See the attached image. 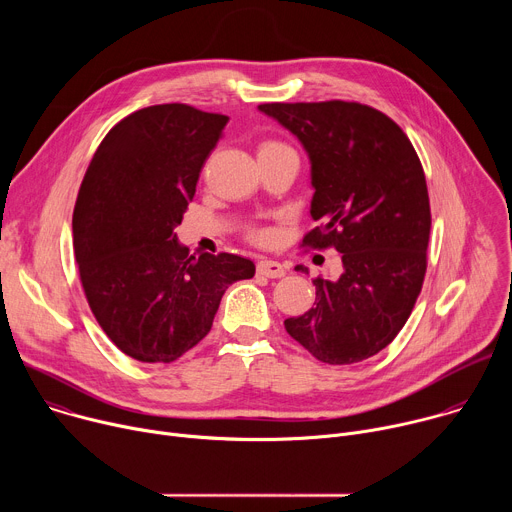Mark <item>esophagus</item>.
Wrapping results in <instances>:
<instances>
[{
  "mask_svg": "<svg viewBox=\"0 0 512 512\" xmlns=\"http://www.w3.org/2000/svg\"><path fill=\"white\" fill-rule=\"evenodd\" d=\"M257 273L263 275V277H271V279H277V277H283L285 275V269L281 263L277 261H271V259H263L257 263Z\"/></svg>",
  "mask_w": 512,
  "mask_h": 512,
  "instance_id": "1",
  "label": "esophagus"
}]
</instances>
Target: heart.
<instances>
[{"mask_svg": "<svg viewBox=\"0 0 512 512\" xmlns=\"http://www.w3.org/2000/svg\"><path fill=\"white\" fill-rule=\"evenodd\" d=\"M285 150H291V148H289V145H285L283 141H279V139H261L259 145H257V156L265 158V156H271V154H277V152H285ZM247 239L251 243L261 245V243L269 241V233L265 229H261V227H251L247 231Z\"/></svg>", "mask_w": 512, "mask_h": 512, "instance_id": "obj_1", "label": "heart"}]
</instances>
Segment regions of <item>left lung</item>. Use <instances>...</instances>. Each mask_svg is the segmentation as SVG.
Returning a JSON list of instances; mask_svg holds the SVG:
<instances>
[{"instance_id":"8db88e82","label":"left lung","mask_w":512,"mask_h":512,"mask_svg":"<svg viewBox=\"0 0 512 512\" xmlns=\"http://www.w3.org/2000/svg\"><path fill=\"white\" fill-rule=\"evenodd\" d=\"M259 109L298 135L312 162L318 225L300 247L342 257L336 281L314 279V308L283 326L322 362L371 358L401 332L425 279L431 210L419 156L389 115L356 101Z\"/></svg>"}]
</instances>
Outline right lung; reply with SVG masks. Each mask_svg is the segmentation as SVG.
Returning a JSON list of instances; mask_svg holds the SVG:
<instances>
[{
	"label": "right lung",
	"instance_id": "add662e5",
	"mask_svg": "<svg viewBox=\"0 0 512 512\" xmlns=\"http://www.w3.org/2000/svg\"><path fill=\"white\" fill-rule=\"evenodd\" d=\"M227 121L184 103L137 109L85 172L72 212L79 277L103 332L139 362H174L194 348L227 287L255 275L239 255H188L174 233Z\"/></svg>",
	"mask_w": 512,
	"mask_h": 512
}]
</instances>
